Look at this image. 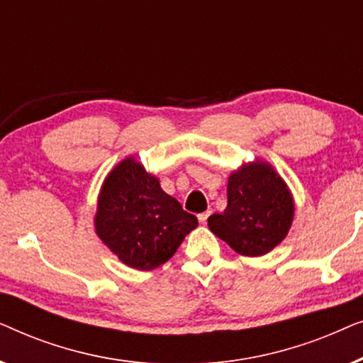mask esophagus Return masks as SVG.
<instances>
[{
    "label": "esophagus",
    "mask_w": 363,
    "mask_h": 363,
    "mask_svg": "<svg viewBox=\"0 0 363 363\" xmlns=\"http://www.w3.org/2000/svg\"><path fill=\"white\" fill-rule=\"evenodd\" d=\"M210 215H211V211H205V213H201V215H198V220H200L201 225H206L208 216H210Z\"/></svg>",
    "instance_id": "esophagus-1"
}]
</instances>
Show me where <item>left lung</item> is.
<instances>
[{"label":"left lung","instance_id":"obj_1","mask_svg":"<svg viewBox=\"0 0 363 363\" xmlns=\"http://www.w3.org/2000/svg\"><path fill=\"white\" fill-rule=\"evenodd\" d=\"M292 220L289 186L271 163L256 158L228 177V206L208 218V226L238 255L257 257L284 240Z\"/></svg>","mask_w":363,"mask_h":363}]
</instances>
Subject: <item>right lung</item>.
<instances>
[{
	"label": "right lung",
	"mask_w": 363,
	"mask_h": 363,
	"mask_svg": "<svg viewBox=\"0 0 363 363\" xmlns=\"http://www.w3.org/2000/svg\"><path fill=\"white\" fill-rule=\"evenodd\" d=\"M94 226L123 264L152 271L175 255L198 220L162 190L160 180L135 157H127L102 183Z\"/></svg>",
	"instance_id": "add662e5"
}]
</instances>
